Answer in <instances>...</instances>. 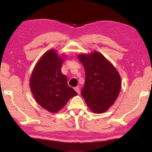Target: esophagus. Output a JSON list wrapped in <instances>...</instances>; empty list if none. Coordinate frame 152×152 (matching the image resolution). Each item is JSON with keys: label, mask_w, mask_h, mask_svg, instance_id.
I'll return each mask as SVG.
<instances>
[{"label": "esophagus", "mask_w": 152, "mask_h": 152, "mask_svg": "<svg viewBox=\"0 0 152 152\" xmlns=\"http://www.w3.org/2000/svg\"><path fill=\"white\" fill-rule=\"evenodd\" d=\"M75 91L76 92L78 93V94H80V88H79V87H76V88H75Z\"/></svg>", "instance_id": "obj_1"}]
</instances>
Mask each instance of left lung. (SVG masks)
Wrapping results in <instances>:
<instances>
[{
  "label": "left lung",
  "instance_id": "1",
  "mask_svg": "<svg viewBox=\"0 0 152 152\" xmlns=\"http://www.w3.org/2000/svg\"><path fill=\"white\" fill-rule=\"evenodd\" d=\"M78 59L84 66L86 75L82 89L84 97L91 111L104 113L113 105L121 88V78L111 62L98 52L81 54Z\"/></svg>",
  "mask_w": 152,
  "mask_h": 152
}]
</instances>
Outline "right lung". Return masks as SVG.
Here are the masks:
<instances>
[{
	"instance_id": "1",
	"label": "right lung",
	"mask_w": 152,
	"mask_h": 152,
	"mask_svg": "<svg viewBox=\"0 0 152 152\" xmlns=\"http://www.w3.org/2000/svg\"><path fill=\"white\" fill-rule=\"evenodd\" d=\"M63 62L55 50H50L37 62L30 77L33 96L39 105L51 113H57L77 95L68 86L67 77L61 73Z\"/></svg>"
}]
</instances>
